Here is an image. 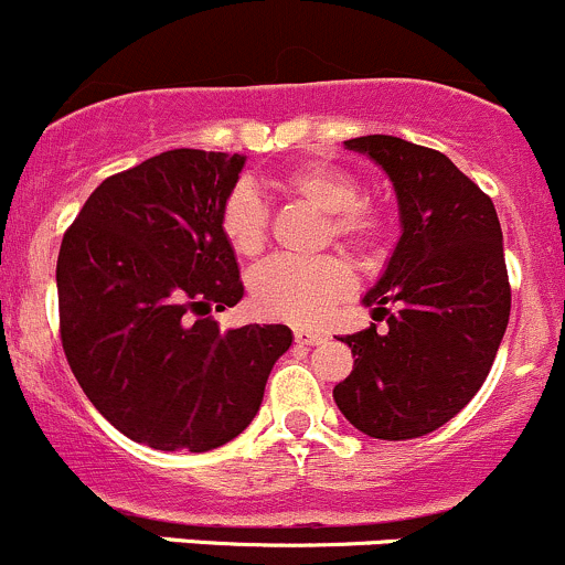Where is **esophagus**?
Masks as SVG:
<instances>
[{
    "label": "esophagus",
    "mask_w": 565,
    "mask_h": 565,
    "mask_svg": "<svg viewBox=\"0 0 565 565\" xmlns=\"http://www.w3.org/2000/svg\"><path fill=\"white\" fill-rule=\"evenodd\" d=\"M294 337H296V342H299V345H318V342L326 340V331L299 326V329H294Z\"/></svg>",
    "instance_id": "1"
}]
</instances>
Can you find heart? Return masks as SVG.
I'll list each match as a JSON object with an SVG mask.
<instances>
[{"mask_svg":"<svg viewBox=\"0 0 565 565\" xmlns=\"http://www.w3.org/2000/svg\"><path fill=\"white\" fill-rule=\"evenodd\" d=\"M285 193L301 198L318 212L329 214L326 234L359 253H372L386 236V220L362 203V188L351 173L331 166H301L280 179ZM269 212L260 195L236 188L220 214L225 242L242 258H255L266 247ZM353 271L340 255L296 260L271 258L249 277V305L258 316L290 323L321 321L331 305L353 290Z\"/></svg>","mask_w":565,"mask_h":565,"instance_id":"b5f03b06","label":"heart"}]
</instances>
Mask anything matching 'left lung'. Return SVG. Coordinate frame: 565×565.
<instances>
[{
	"instance_id": "8db88e82",
	"label": "left lung",
	"mask_w": 565,
	"mask_h": 565,
	"mask_svg": "<svg viewBox=\"0 0 565 565\" xmlns=\"http://www.w3.org/2000/svg\"><path fill=\"white\" fill-rule=\"evenodd\" d=\"M345 149L383 168L403 234L362 299L388 329L340 337L356 359L334 403L370 438H422L473 399L503 340L511 288L498 212L435 149L394 136L351 138Z\"/></svg>"
}]
</instances>
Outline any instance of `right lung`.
I'll use <instances>...</instances> for the list:
<instances>
[{"label": "right lung", "mask_w": 565, "mask_h": 565, "mask_svg": "<svg viewBox=\"0 0 565 565\" xmlns=\"http://www.w3.org/2000/svg\"><path fill=\"white\" fill-rule=\"evenodd\" d=\"M244 154L171 149L108 177L56 260L62 348L89 403L136 444L209 451L247 429L288 326L220 331L244 285L220 214Z\"/></svg>", "instance_id": "right-lung-1"}]
</instances>
